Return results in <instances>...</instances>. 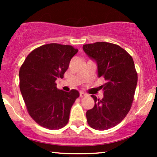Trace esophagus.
I'll return each mask as SVG.
<instances>
[{"mask_svg": "<svg viewBox=\"0 0 157 157\" xmlns=\"http://www.w3.org/2000/svg\"><path fill=\"white\" fill-rule=\"evenodd\" d=\"M80 97H85L88 96V94H87L84 93L83 91H80Z\"/></svg>", "mask_w": 157, "mask_h": 157, "instance_id": "esophagus-1", "label": "esophagus"}]
</instances>
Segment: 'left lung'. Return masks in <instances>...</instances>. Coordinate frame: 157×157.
<instances>
[{
  "label": "left lung",
  "instance_id": "8db88e82",
  "mask_svg": "<svg viewBox=\"0 0 157 157\" xmlns=\"http://www.w3.org/2000/svg\"><path fill=\"white\" fill-rule=\"evenodd\" d=\"M82 48L96 61L98 76L105 80L100 87L103 90V98L91 95L95 104L86 112L88 124L96 130H107L120 123L130 111L137 72L132 57L118 45L97 42L83 45Z\"/></svg>",
  "mask_w": 157,
  "mask_h": 157
}]
</instances>
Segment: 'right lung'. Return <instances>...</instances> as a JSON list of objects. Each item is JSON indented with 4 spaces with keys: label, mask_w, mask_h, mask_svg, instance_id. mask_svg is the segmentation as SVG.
Returning <instances> with one entry per match:
<instances>
[{
    "label": "right lung",
    "mask_w": 157,
    "mask_h": 157,
    "mask_svg": "<svg viewBox=\"0 0 157 157\" xmlns=\"http://www.w3.org/2000/svg\"><path fill=\"white\" fill-rule=\"evenodd\" d=\"M78 52L69 45L48 44L30 52L19 71L20 90L29 114L38 125L50 130L66 125L71 106L80 96L57 88L70 60Z\"/></svg>",
    "instance_id": "add662e5"
}]
</instances>
